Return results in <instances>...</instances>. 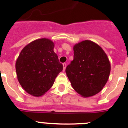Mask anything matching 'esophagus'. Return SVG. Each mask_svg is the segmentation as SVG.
Segmentation results:
<instances>
[{
    "label": "esophagus",
    "mask_w": 128,
    "mask_h": 128,
    "mask_svg": "<svg viewBox=\"0 0 128 128\" xmlns=\"http://www.w3.org/2000/svg\"><path fill=\"white\" fill-rule=\"evenodd\" d=\"M63 71H65V68H66V64L65 63H64L63 64Z\"/></svg>",
    "instance_id": "esophagus-1"
}]
</instances>
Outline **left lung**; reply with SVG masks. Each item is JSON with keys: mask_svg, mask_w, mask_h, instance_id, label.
Wrapping results in <instances>:
<instances>
[{"mask_svg": "<svg viewBox=\"0 0 128 128\" xmlns=\"http://www.w3.org/2000/svg\"><path fill=\"white\" fill-rule=\"evenodd\" d=\"M65 72L75 91L86 98L104 88L109 77L110 63L102 48L86 40L74 46V60Z\"/></svg>", "mask_w": 128, "mask_h": 128, "instance_id": "left-lung-1", "label": "left lung"}]
</instances>
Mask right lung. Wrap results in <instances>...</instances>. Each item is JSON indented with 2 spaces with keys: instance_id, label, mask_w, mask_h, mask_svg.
<instances>
[{
  "instance_id": "add662e5",
  "label": "right lung",
  "mask_w": 128,
  "mask_h": 128,
  "mask_svg": "<svg viewBox=\"0 0 128 128\" xmlns=\"http://www.w3.org/2000/svg\"><path fill=\"white\" fill-rule=\"evenodd\" d=\"M54 46L50 39H37L23 48L16 60L18 80L31 95H43L63 70V65L53 51Z\"/></svg>"
}]
</instances>
